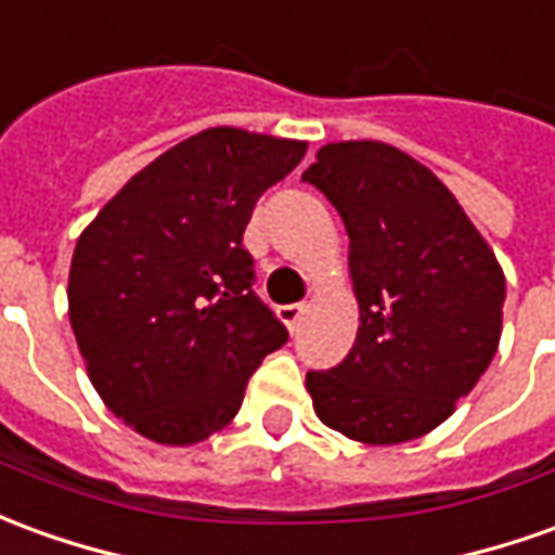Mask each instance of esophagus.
<instances>
[{"mask_svg": "<svg viewBox=\"0 0 555 555\" xmlns=\"http://www.w3.org/2000/svg\"><path fill=\"white\" fill-rule=\"evenodd\" d=\"M306 312V304H288V306H279V318L285 321V327L294 331L297 324H300V318Z\"/></svg>", "mask_w": 555, "mask_h": 555, "instance_id": "34e87169", "label": "esophagus"}]
</instances>
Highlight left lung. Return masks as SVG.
Wrapping results in <instances>:
<instances>
[{"mask_svg":"<svg viewBox=\"0 0 555 555\" xmlns=\"http://www.w3.org/2000/svg\"><path fill=\"white\" fill-rule=\"evenodd\" d=\"M304 180L343 216L360 306L348 358L306 372L315 414L363 444L421 439L490 366L505 273L451 189L390 143H327Z\"/></svg>","mask_w":555,"mask_h":555,"instance_id":"8db88e82","label":"left lung"}]
</instances>
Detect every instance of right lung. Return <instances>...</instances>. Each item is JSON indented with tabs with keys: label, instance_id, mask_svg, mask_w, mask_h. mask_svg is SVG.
Listing matches in <instances>:
<instances>
[{
	"label": "right lung",
	"instance_id": "right-lung-1",
	"mask_svg": "<svg viewBox=\"0 0 555 555\" xmlns=\"http://www.w3.org/2000/svg\"><path fill=\"white\" fill-rule=\"evenodd\" d=\"M304 141L207 129L138 170L80 234L68 318L92 387L158 444L231 424L251 372L288 343L255 294L243 231Z\"/></svg>",
	"mask_w": 555,
	"mask_h": 555
}]
</instances>
